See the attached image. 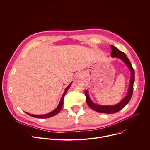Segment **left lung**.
<instances>
[{
  "label": "left lung",
  "mask_w": 150,
  "mask_h": 150,
  "mask_svg": "<svg viewBox=\"0 0 150 150\" xmlns=\"http://www.w3.org/2000/svg\"><path fill=\"white\" fill-rule=\"evenodd\" d=\"M111 49H112V53H111L112 57H119L126 63V66L130 69L131 72V78L130 80L129 90H128L127 95L119 104L115 105H97L93 103L89 97L88 91H86L85 94V96H86V101L87 104L94 110L99 113H109V114L115 113L120 111L129 102L132 97V96L133 94V90H134L135 72H134V69L132 67V65L129 59L127 57L126 55L123 52L119 50L116 47L112 45Z\"/></svg>",
  "instance_id": "8db88e82"
}]
</instances>
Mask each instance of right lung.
Returning <instances> with one entry per match:
<instances>
[{
  "instance_id": "right-lung-1",
  "label": "right lung",
  "mask_w": 150,
  "mask_h": 150,
  "mask_svg": "<svg viewBox=\"0 0 150 150\" xmlns=\"http://www.w3.org/2000/svg\"><path fill=\"white\" fill-rule=\"evenodd\" d=\"M72 84V82L68 85V86L65 88V91H64L63 94V96L61 98V100H60V101L58 105V106L57 107V108L53 110V112L49 113H47V114H46V115H31V114H30V113H27V115L32 116V117H36V118H40V119H45V118H49V117H51L52 116H54L55 115H56L57 113H59V112L60 111V110L62 109V106H63V100H64V96H65L66 93L68 91V89L69 88V87H71V85Z\"/></svg>"
}]
</instances>
